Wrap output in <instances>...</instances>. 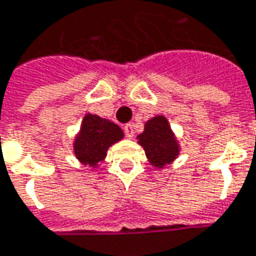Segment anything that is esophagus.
Instances as JSON below:
<instances>
[{
    "label": "esophagus",
    "mask_w": 256,
    "mask_h": 256,
    "mask_svg": "<svg viewBox=\"0 0 256 256\" xmlns=\"http://www.w3.org/2000/svg\"><path fill=\"white\" fill-rule=\"evenodd\" d=\"M124 132H125V136H126V138H132V136H134V125L132 124L125 125Z\"/></svg>",
    "instance_id": "esophagus-1"
}]
</instances>
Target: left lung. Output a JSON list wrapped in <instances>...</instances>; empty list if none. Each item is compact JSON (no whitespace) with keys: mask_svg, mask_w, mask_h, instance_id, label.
<instances>
[{"mask_svg":"<svg viewBox=\"0 0 256 256\" xmlns=\"http://www.w3.org/2000/svg\"><path fill=\"white\" fill-rule=\"evenodd\" d=\"M138 142L144 146L146 158L152 166L164 168L172 164L179 155V145L170 125L164 116H154L145 124L144 132L138 135Z\"/></svg>","mask_w":256,"mask_h":256,"instance_id":"1","label":"left lung"}]
</instances>
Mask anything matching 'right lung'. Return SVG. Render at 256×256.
Listing matches in <instances>:
<instances>
[{
  "label": "right lung",
  "mask_w": 256,
  "mask_h": 256,
  "mask_svg": "<svg viewBox=\"0 0 256 256\" xmlns=\"http://www.w3.org/2000/svg\"><path fill=\"white\" fill-rule=\"evenodd\" d=\"M122 138L124 132L118 125L98 116L87 114L74 140V155L83 164L97 168L104 160L108 148Z\"/></svg>",
  "instance_id": "obj_1"
}]
</instances>
